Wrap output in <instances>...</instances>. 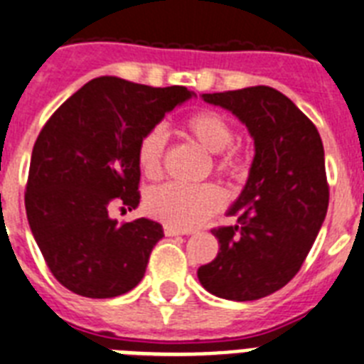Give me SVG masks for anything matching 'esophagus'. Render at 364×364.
I'll return each instance as SVG.
<instances>
[{"mask_svg": "<svg viewBox=\"0 0 364 364\" xmlns=\"http://www.w3.org/2000/svg\"><path fill=\"white\" fill-rule=\"evenodd\" d=\"M164 234L166 236H181V234H188L187 230H179V228H173V227H164Z\"/></svg>", "mask_w": 364, "mask_h": 364, "instance_id": "obj_1", "label": "esophagus"}]
</instances>
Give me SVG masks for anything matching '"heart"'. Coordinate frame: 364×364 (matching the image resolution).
<instances>
[{
  "label": "heart",
  "instance_id": "obj_1",
  "mask_svg": "<svg viewBox=\"0 0 364 364\" xmlns=\"http://www.w3.org/2000/svg\"><path fill=\"white\" fill-rule=\"evenodd\" d=\"M183 132L208 153L215 154V171L228 179H240L247 170L242 149L234 145V126L227 117L211 109L194 111L183 121ZM166 134L160 128L145 132L137 143V164L143 176L156 179L164 164ZM225 204L221 188L215 185L166 183L149 191L145 210L168 227L187 230L208 221Z\"/></svg>",
  "mask_w": 364,
  "mask_h": 364
}]
</instances>
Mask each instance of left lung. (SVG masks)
<instances>
[{
    "mask_svg": "<svg viewBox=\"0 0 364 364\" xmlns=\"http://www.w3.org/2000/svg\"><path fill=\"white\" fill-rule=\"evenodd\" d=\"M247 126L255 159L228 215L234 227L213 228L219 253L198 279L219 299L259 300L285 287L300 270L328 208L325 151L314 122L272 87L202 94Z\"/></svg>",
    "mask_w": 364,
    "mask_h": 364,
    "instance_id": "1",
    "label": "left lung"
}]
</instances>
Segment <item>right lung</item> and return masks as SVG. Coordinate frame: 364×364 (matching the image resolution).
Wrapping results in <instances>:
<instances>
[{
	"mask_svg": "<svg viewBox=\"0 0 364 364\" xmlns=\"http://www.w3.org/2000/svg\"><path fill=\"white\" fill-rule=\"evenodd\" d=\"M194 92L98 77L68 98L31 151L26 215L48 270L65 289L111 299L136 287L162 225H119L113 205L139 204L137 143Z\"/></svg>",
	"mask_w": 364,
	"mask_h": 364,
	"instance_id": "obj_1",
	"label": "right lung"
}]
</instances>
